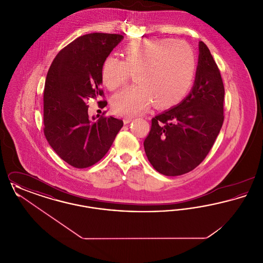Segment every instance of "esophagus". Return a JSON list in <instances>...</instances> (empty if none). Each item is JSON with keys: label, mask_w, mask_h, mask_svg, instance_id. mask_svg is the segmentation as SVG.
<instances>
[{"label": "esophagus", "mask_w": 263, "mask_h": 263, "mask_svg": "<svg viewBox=\"0 0 263 263\" xmlns=\"http://www.w3.org/2000/svg\"><path fill=\"white\" fill-rule=\"evenodd\" d=\"M132 117H124L123 118V122H124V124H128V123H130L131 121H132Z\"/></svg>", "instance_id": "esophagus-1"}]
</instances>
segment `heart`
Segmentation results:
<instances>
[{
	"instance_id": "1",
	"label": "heart",
	"mask_w": 263,
	"mask_h": 263,
	"mask_svg": "<svg viewBox=\"0 0 263 263\" xmlns=\"http://www.w3.org/2000/svg\"><path fill=\"white\" fill-rule=\"evenodd\" d=\"M124 60L108 56L101 67V79L110 90L123 87L134 73V86L113 97L114 112L135 116L150 107L176 105L192 84L196 59L187 43L174 38H148L129 43Z\"/></svg>"
}]
</instances>
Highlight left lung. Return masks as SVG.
I'll use <instances>...</instances> for the list:
<instances>
[{"label":"left lung","mask_w":263,"mask_h":263,"mask_svg":"<svg viewBox=\"0 0 263 263\" xmlns=\"http://www.w3.org/2000/svg\"><path fill=\"white\" fill-rule=\"evenodd\" d=\"M224 97L220 70L200 41L193 88L175 107L152 119L144 141L147 158L157 172L184 175L203 162L224 122Z\"/></svg>","instance_id":"obj_1"}]
</instances>
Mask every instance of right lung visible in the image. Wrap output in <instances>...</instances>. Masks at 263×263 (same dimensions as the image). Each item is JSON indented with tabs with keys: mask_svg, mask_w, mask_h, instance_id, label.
Segmentation results:
<instances>
[{
	"mask_svg": "<svg viewBox=\"0 0 263 263\" xmlns=\"http://www.w3.org/2000/svg\"><path fill=\"white\" fill-rule=\"evenodd\" d=\"M123 38L100 32L77 38L57 54L46 76L44 135L63 161L77 168L100 161L123 126L112 116L90 119L87 105L88 99L103 97L102 64Z\"/></svg>",
	"mask_w": 263,
	"mask_h": 263,
	"instance_id": "right-lung-1",
	"label": "right lung"
}]
</instances>
